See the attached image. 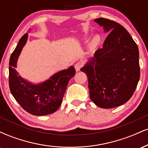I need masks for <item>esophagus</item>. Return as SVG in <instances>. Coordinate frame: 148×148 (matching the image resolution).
Returning a JSON list of instances; mask_svg holds the SVG:
<instances>
[{
	"label": "esophagus",
	"instance_id": "1",
	"mask_svg": "<svg viewBox=\"0 0 148 148\" xmlns=\"http://www.w3.org/2000/svg\"><path fill=\"white\" fill-rule=\"evenodd\" d=\"M83 65H84V63H83V62H76V63L75 64V65H74V67H75V69H76V72L79 71L80 69L83 67Z\"/></svg>",
	"mask_w": 148,
	"mask_h": 148
}]
</instances>
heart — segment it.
<instances>
[{"instance_id": "obj_1", "label": "heart", "mask_w": 148, "mask_h": 148, "mask_svg": "<svg viewBox=\"0 0 148 148\" xmlns=\"http://www.w3.org/2000/svg\"><path fill=\"white\" fill-rule=\"evenodd\" d=\"M100 41H101V37L99 35H95L91 41V45L92 47H96L100 43Z\"/></svg>"}]
</instances>
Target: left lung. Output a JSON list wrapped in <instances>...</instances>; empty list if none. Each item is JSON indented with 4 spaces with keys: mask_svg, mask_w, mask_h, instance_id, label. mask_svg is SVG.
<instances>
[{
    "mask_svg": "<svg viewBox=\"0 0 148 148\" xmlns=\"http://www.w3.org/2000/svg\"><path fill=\"white\" fill-rule=\"evenodd\" d=\"M95 21L109 35L103 47L95 51L81 69L87 75L90 97L97 106L111 108L126 103L140 79L139 51L127 30L104 18Z\"/></svg>",
    "mask_w": 148,
    "mask_h": 148,
    "instance_id": "obj_1",
    "label": "left lung"
}]
</instances>
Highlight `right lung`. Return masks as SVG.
Masks as SVG:
<instances>
[{
    "label": "right lung",
    "mask_w": 148,
    "mask_h": 148,
    "mask_svg": "<svg viewBox=\"0 0 148 148\" xmlns=\"http://www.w3.org/2000/svg\"><path fill=\"white\" fill-rule=\"evenodd\" d=\"M28 40V33L20 39L12 53L9 62V86L12 95L25 111L34 115H46L54 113L62 103L68 83L75 75L73 66L60 71L49 80L33 84L18 75L16 67L18 58Z\"/></svg>",
    "instance_id": "1"
}]
</instances>
